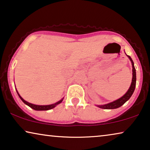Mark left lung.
<instances>
[{"mask_svg":"<svg viewBox=\"0 0 150 150\" xmlns=\"http://www.w3.org/2000/svg\"><path fill=\"white\" fill-rule=\"evenodd\" d=\"M126 56H128V58H129L130 62H131L132 67V82L130 86V88H128V91L126 92V94H124V96H122L121 98H118L117 100L113 101V102L107 103V104L96 105V106L98 107L99 108L104 109H117L118 107H121L122 105H123L126 101L129 100V98L131 97L132 94H133L134 89H135V86H136V70H135V68H134V62L133 61H132V58H130V56H128V55H126Z\"/></svg>","mask_w":150,"mask_h":150,"instance_id":"8db88e82","label":"left lung"}]
</instances>
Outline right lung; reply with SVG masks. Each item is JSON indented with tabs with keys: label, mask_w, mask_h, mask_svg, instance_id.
Here are the masks:
<instances>
[{
	"label": "right lung",
	"mask_w": 150,
	"mask_h": 150,
	"mask_svg": "<svg viewBox=\"0 0 150 150\" xmlns=\"http://www.w3.org/2000/svg\"><path fill=\"white\" fill-rule=\"evenodd\" d=\"M16 91H17V93H18V96L20 98L21 100H22L23 102H24L26 105H28V106L30 107V108L35 109V110H36V111H47V110H50V109H52L54 108V107H56V106H57V105H58V104H60V103H62V100H63V99H64V98H62V99H61V100L58 101V102H56V103H54V104H52V105H38L32 104V103H30L27 102V101L25 100L24 99H23L22 97L20 95V94L18 93V90H16Z\"/></svg>",
	"instance_id": "right-lung-1"
}]
</instances>
